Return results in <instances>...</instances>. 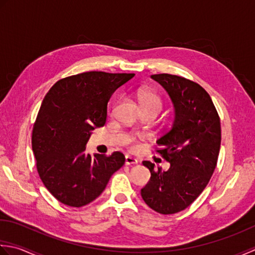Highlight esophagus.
Masks as SVG:
<instances>
[{
	"mask_svg": "<svg viewBox=\"0 0 255 255\" xmlns=\"http://www.w3.org/2000/svg\"><path fill=\"white\" fill-rule=\"evenodd\" d=\"M124 163H126V165H135V164H137V159H135L131 156H128V155H127L126 159H124Z\"/></svg>",
	"mask_w": 255,
	"mask_h": 255,
	"instance_id": "34e87169",
	"label": "esophagus"
}]
</instances>
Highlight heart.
<instances>
[{"label": "heart", "mask_w": 255, "mask_h": 255, "mask_svg": "<svg viewBox=\"0 0 255 255\" xmlns=\"http://www.w3.org/2000/svg\"><path fill=\"white\" fill-rule=\"evenodd\" d=\"M138 100H139V103H141L142 108L143 107H154V108H157L158 110H160V107H162V102H160L159 98L152 92L141 91L138 93ZM128 144H129L132 147H134L133 139H129Z\"/></svg>", "instance_id": "obj_1"}]
</instances>
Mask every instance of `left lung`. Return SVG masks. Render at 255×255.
Here are the masks:
<instances>
[{
	"label": "left lung",
	"instance_id": "obj_1",
	"mask_svg": "<svg viewBox=\"0 0 255 255\" xmlns=\"http://www.w3.org/2000/svg\"><path fill=\"white\" fill-rule=\"evenodd\" d=\"M150 78L164 88L173 103L171 127L156 141L157 153L170 166L156 171L154 164L144 160L150 179L141 196L153 210L171 215L193 204L209 183L220 150V120L210 96L198 84L168 74Z\"/></svg>",
	"mask_w": 255,
	"mask_h": 255
}]
</instances>
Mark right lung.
<instances>
[{
	"label": "right lung",
	"instance_id": "obj_1",
	"mask_svg": "<svg viewBox=\"0 0 255 255\" xmlns=\"http://www.w3.org/2000/svg\"><path fill=\"white\" fill-rule=\"evenodd\" d=\"M134 74L89 71L57 81L45 96L34 124L32 147L39 177L61 204L82 207L97 199L124 155L89 154L92 131L107 121L108 102Z\"/></svg>",
	"mask_w": 255,
	"mask_h": 255
}]
</instances>
